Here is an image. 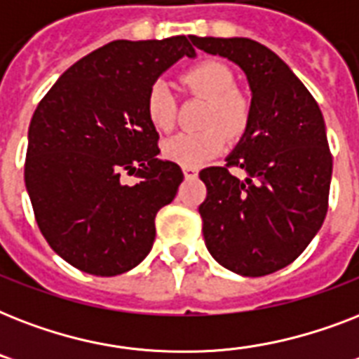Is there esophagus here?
Instances as JSON below:
<instances>
[{
  "label": "esophagus",
  "instance_id": "esophagus-1",
  "mask_svg": "<svg viewBox=\"0 0 359 359\" xmlns=\"http://www.w3.org/2000/svg\"><path fill=\"white\" fill-rule=\"evenodd\" d=\"M182 173H184L186 179H196L199 171L196 168H182Z\"/></svg>",
  "mask_w": 359,
  "mask_h": 359
}]
</instances>
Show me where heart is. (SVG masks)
<instances>
[{"label": "heart", "instance_id": "b5f03b06", "mask_svg": "<svg viewBox=\"0 0 359 359\" xmlns=\"http://www.w3.org/2000/svg\"><path fill=\"white\" fill-rule=\"evenodd\" d=\"M186 86L191 91L208 100L201 132H180L162 143V154L165 160L182 168H201L225 149V134L240 137L250 123V106L244 98L236 95L235 76L225 65L208 61L194 67L184 76ZM147 117L160 132L173 128L177 119L175 98L168 81H154L147 95ZM220 128L218 129L217 126Z\"/></svg>", "mask_w": 359, "mask_h": 359}]
</instances>
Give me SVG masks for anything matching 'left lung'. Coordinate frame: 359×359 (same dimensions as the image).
<instances>
[{"label":"left lung","mask_w":359,"mask_h":359,"mask_svg":"<svg viewBox=\"0 0 359 359\" xmlns=\"http://www.w3.org/2000/svg\"><path fill=\"white\" fill-rule=\"evenodd\" d=\"M203 52L238 65L251 91L250 123L225 168L203 169V236L231 272L259 278L294 261L328 212L332 154L324 117L306 86L272 50L233 36H194ZM229 167H240V181Z\"/></svg>","instance_id":"8db88e82"}]
</instances>
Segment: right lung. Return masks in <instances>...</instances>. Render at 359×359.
<instances>
[{"mask_svg":"<svg viewBox=\"0 0 359 359\" xmlns=\"http://www.w3.org/2000/svg\"><path fill=\"white\" fill-rule=\"evenodd\" d=\"M196 57L184 35L114 41L81 57L36 106L24 179L42 236L93 276H119L152 248L154 218L184 175L160 160L147 95L179 59ZM123 170L140 177L123 185Z\"/></svg>","mask_w":359,"mask_h":359,"instance_id":"add662e5","label":"right lung"}]
</instances>
